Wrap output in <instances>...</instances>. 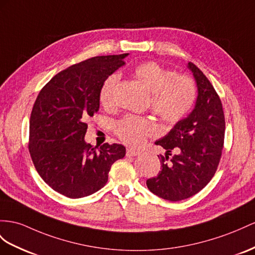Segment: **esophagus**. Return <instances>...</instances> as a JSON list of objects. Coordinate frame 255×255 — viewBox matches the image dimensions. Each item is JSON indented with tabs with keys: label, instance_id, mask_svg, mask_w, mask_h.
I'll return each mask as SVG.
<instances>
[{
	"label": "esophagus",
	"instance_id": "esophagus-1",
	"mask_svg": "<svg viewBox=\"0 0 255 255\" xmlns=\"http://www.w3.org/2000/svg\"><path fill=\"white\" fill-rule=\"evenodd\" d=\"M140 151H135L133 148H127L126 151V155L127 157H131V156H136V155H140Z\"/></svg>",
	"mask_w": 255,
	"mask_h": 255
}]
</instances>
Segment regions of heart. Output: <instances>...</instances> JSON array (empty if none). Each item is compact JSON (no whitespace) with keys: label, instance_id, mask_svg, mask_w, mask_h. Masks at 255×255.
Returning <instances> with one entry per match:
<instances>
[{"label":"heart","instance_id":"heart-1","mask_svg":"<svg viewBox=\"0 0 255 255\" xmlns=\"http://www.w3.org/2000/svg\"><path fill=\"white\" fill-rule=\"evenodd\" d=\"M133 76L151 93V108L162 121L175 124L183 120L193 109L197 89L192 78L175 75L159 63L146 61L135 65ZM119 75L112 74L106 78L100 88L99 100L106 109L115 104V91L119 85ZM157 131L152 121L143 117L128 115L117 122L115 133L128 145L140 146L145 138Z\"/></svg>","mask_w":255,"mask_h":255}]
</instances>
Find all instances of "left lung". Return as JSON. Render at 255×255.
<instances>
[{
    "label": "left lung",
    "mask_w": 255,
    "mask_h": 255,
    "mask_svg": "<svg viewBox=\"0 0 255 255\" xmlns=\"http://www.w3.org/2000/svg\"><path fill=\"white\" fill-rule=\"evenodd\" d=\"M187 68L198 91L195 107L168 134L155 142L166 149V155L158 156L161 170L146 181L149 191L169 201L190 198L210 182L224 144L225 119L220 97L194 63L188 62ZM172 149L178 154L167 163Z\"/></svg>",
    "instance_id": "left-lung-1"
}]
</instances>
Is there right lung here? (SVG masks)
<instances>
[{
  "label": "right lung",
  "mask_w": 255,
  "mask_h": 255,
  "mask_svg": "<svg viewBox=\"0 0 255 255\" xmlns=\"http://www.w3.org/2000/svg\"><path fill=\"white\" fill-rule=\"evenodd\" d=\"M129 54L98 56L59 72L45 85L30 117L29 151L41 178L69 198H82L107 184L109 171L123 158L122 144L97 149L85 141L86 121L99 111L106 78Z\"/></svg>",
  "instance_id": "1"
}]
</instances>
